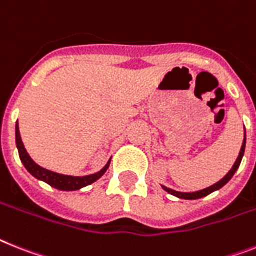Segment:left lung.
Instances as JSON below:
<instances>
[{"label":"left lung","mask_w":256,"mask_h":256,"mask_svg":"<svg viewBox=\"0 0 256 256\" xmlns=\"http://www.w3.org/2000/svg\"><path fill=\"white\" fill-rule=\"evenodd\" d=\"M244 144H246V138L244 139V143H242V147H241V151H240V154H238V158L237 161L234 162L233 168L229 170V173H228L226 176H225L222 180H220V181L218 182V184H212V186H210V188H204V190H200V191H196V192H178V191H174L172 190V188H164L162 186V188H164L165 191H168L169 194L174 195V196H178L181 198V199H199V198H203L206 196V195L211 194V192H214V190H218V188H221L222 186H224L225 184H226L229 180H230L232 177H233V174L236 173V170L238 169V166H240V164H241V160H242V156H244Z\"/></svg>","instance_id":"obj_1"}]
</instances>
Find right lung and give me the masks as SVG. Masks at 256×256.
Wrapping results in <instances>:
<instances>
[{"mask_svg":"<svg viewBox=\"0 0 256 256\" xmlns=\"http://www.w3.org/2000/svg\"><path fill=\"white\" fill-rule=\"evenodd\" d=\"M15 142H16V147H18L19 158H20V160H22L26 169H27V170H28L34 177L46 182V184L53 186V188H58V190H65V191L79 190V188H84V186H87V184L95 182L96 180H98V178L102 177L105 172H106V169H108L109 166V162H110V161H108V164L105 165L102 170L95 173V174L86 176V177H72V176L58 174V173H54V172H50L48 170V169H44L42 168V166H38L35 161L30 158V154H27L24 146H23L22 139H20L18 124H16V126H15Z\"/></svg>","mask_w":256,"mask_h":256,"instance_id":"add662e5","label":"right lung"}]
</instances>
